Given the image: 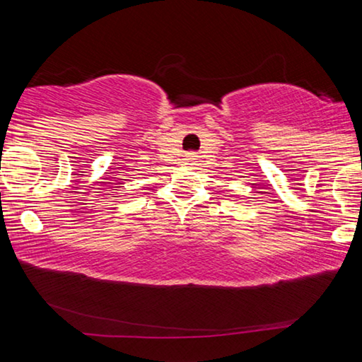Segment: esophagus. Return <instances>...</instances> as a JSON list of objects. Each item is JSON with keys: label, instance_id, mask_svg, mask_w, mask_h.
<instances>
[{"label": "esophagus", "instance_id": "34e87169", "mask_svg": "<svg viewBox=\"0 0 362 362\" xmlns=\"http://www.w3.org/2000/svg\"><path fill=\"white\" fill-rule=\"evenodd\" d=\"M196 159H198V155H196L194 151H188V153H185V156H183V161H185L187 164H194Z\"/></svg>", "mask_w": 362, "mask_h": 362}]
</instances>
